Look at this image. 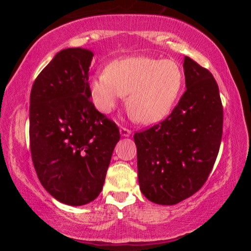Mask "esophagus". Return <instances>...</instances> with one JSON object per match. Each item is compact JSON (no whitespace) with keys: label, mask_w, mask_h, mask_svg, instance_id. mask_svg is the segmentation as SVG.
<instances>
[{"label":"esophagus","mask_w":251,"mask_h":251,"mask_svg":"<svg viewBox=\"0 0 251 251\" xmlns=\"http://www.w3.org/2000/svg\"><path fill=\"white\" fill-rule=\"evenodd\" d=\"M120 133H121V136L123 137H129L131 135V130L126 129L125 126H121V128H120Z\"/></svg>","instance_id":"obj_1"}]
</instances>
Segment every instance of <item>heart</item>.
Listing matches in <instances>:
<instances>
[{
	"label": "heart",
	"instance_id": "obj_1",
	"mask_svg": "<svg viewBox=\"0 0 251 251\" xmlns=\"http://www.w3.org/2000/svg\"><path fill=\"white\" fill-rule=\"evenodd\" d=\"M184 83L179 65L171 59L126 57L108 64L90 82L91 99L102 113L128 94L126 108L136 121L153 125L169 114Z\"/></svg>",
	"mask_w": 251,
	"mask_h": 251
}]
</instances>
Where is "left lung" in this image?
<instances>
[{
	"label": "left lung",
	"mask_w": 251,
	"mask_h": 251,
	"mask_svg": "<svg viewBox=\"0 0 251 251\" xmlns=\"http://www.w3.org/2000/svg\"><path fill=\"white\" fill-rule=\"evenodd\" d=\"M186 91L163 121L133 136L142 193L171 205L200 190L211 173L223 135L217 82L207 68L184 58Z\"/></svg>",
	"instance_id": "obj_1"
}]
</instances>
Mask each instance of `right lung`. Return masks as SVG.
<instances>
[{"label":"right lung","mask_w":251,"mask_h":251,"mask_svg":"<svg viewBox=\"0 0 251 251\" xmlns=\"http://www.w3.org/2000/svg\"><path fill=\"white\" fill-rule=\"evenodd\" d=\"M94 53L81 48L58 52L34 81L29 146L43 187L61 203L83 205L102 190L118 126L90 99Z\"/></svg>","instance_id":"right-lung-1"}]
</instances>
